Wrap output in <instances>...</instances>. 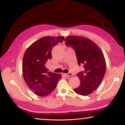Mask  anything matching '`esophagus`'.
<instances>
[{
	"label": "esophagus",
	"mask_w": 125,
	"mask_h": 125,
	"mask_svg": "<svg viewBox=\"0 0 125 125\" xmlns=\"http://www.w3.org/2000/svg\"><path fill=\"white\" fill-rule=\"evenodd\" d=\"M64 74L65 76H67V77H70V76L72 75V74L71 73H65V74Z\"/></svg>",
	"instance_id": "esophagus-1"
}]
</instances>
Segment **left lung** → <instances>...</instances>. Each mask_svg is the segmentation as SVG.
<instances>
[{
	"label": "left lung",
	"instance_id": "1",
	"mask_svg": "<svg viewBox=\"0 0 125 125\" xmlns=\"http://www.w3.org/2000/svg\"><path fill=\"white\" fill-rule=\"evenodd\" d=\"M64 41L66 46L73 47L78 64L84 68L77 74L80 84L74 91L81 95H88L98 89L104 77L106 68L104 56L99 46L86 38L71 36Z\"/></svg>",
	"mask_w": 125,
	"mask_h": 125
}]
</instances>
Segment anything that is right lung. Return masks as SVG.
I'll return each instance as SVG.
<instances>
[{"instance_id":"1","label":"right lung","mask_w":125,"mask_h":125,"mask_svg":"<svg viewBox=\"0 0 125 125\" xmlns=\"http://www.w3.org/2000/svg\"><path fill=\"white\" fill-rule=\"evenodd\" d=\"M64 37H42L31 45L25 52L22 60V74L31 90L40 96H45L53 92L62 76L48 72L46 63L52 57V50Z\"/></svg>"}]
</instances>
